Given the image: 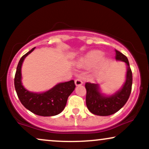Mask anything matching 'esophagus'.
Here are the masks:
<instances>
[{"label":"esophagus","mask_w":149,"mask_h":149,"mask_svg":"<svg viewBox=\"0 0 149 149\" xmlns=\"http://www.w3.org/2000/svg\"><path fill=\"white\" fill-rule=\"evenodd\" d=\"M75 84L77 86H78V85H81L83 84V81H82V80L80 79V78H76V80H75Z\"/></svg>","instance_id":"1"}]
</instances>
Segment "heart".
Masks as SVG:
<instances>
[{
    "label": "heart",
    "instance_id": "heart-1",
    "mask_svg": "<svg viewBox=\"0 0 149 149\" xmlns=\"http://www.w3.org/2000/svg\"><path fill=\"white\" fill-rule=\"evenodd\" d=\"M104 57V53L99 50H93L89 52L86 56H85L83 59L80 60V64L83 66H91L98 64L100 62L102 58ZM103 64H106L109 63L108 59H104L102 61Z\"/></svg>",
    "mask_w": 149,
    "mask_h": 149
}]
</instances>
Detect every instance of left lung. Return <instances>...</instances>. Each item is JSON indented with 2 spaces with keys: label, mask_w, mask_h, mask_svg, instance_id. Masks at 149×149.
Masks as SVG:
<instances>
[{
  "label": "left lung",
  "mask_w": 149,
  "mask_h": 149,
  "mask_svg": "<svg viewBox=\"0 0 149 149\" xmlns=\"http://www.w3.org/2000/svg\"><path fill=\"white\" fill-rule=\"evenodd\" d=\"M116 59L125 62L127 65V74L125 83L122 89L109 97H105L100 93L98 85L86 83V105L92 113L95 115L107 116L118 111L127 102L132 91V73L127 57L115 49Z\"/></svg>",
  "instance_id": "1"
}]
</instances>
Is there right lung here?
Returning a JSON list of instances; mask_svg holds the SVG:
<instances>
[{"mask_svg": "<svg viewBox=\"0 0 149 149\" xmlns=\"http://www.w3.org/2000/svg\"><path fill=\"white\" fill-rule=\"evenodd\" d=\"M35 47L23 55L19 61L15 76V88L22 105L34 114L40 116H56L64 110L68 97L72 93L76 85L74 80L59 83L42 93L29 92L22 84L21 68L24 59Z\"/></svg>", "mask_w": 149, "mask_h": 149, "instance_id": "obj_1", "label": "right lung"}]
</instances>
